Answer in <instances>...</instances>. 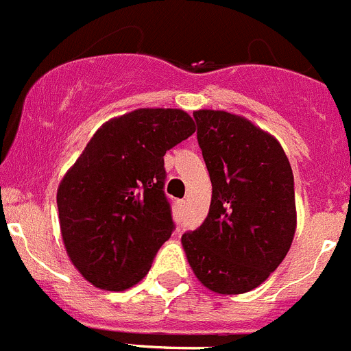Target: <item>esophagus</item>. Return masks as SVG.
<instances>
[{"label": "esophagus", "instance_id": "esophagus-1", "mask_svg": "<svg viewBox=\"0 0 351 351\" xmlns=\"http://www.w3.org/2000/svg\"><path fill=\"white\" fill-rule=\"evenodd\" d=\"M178 208L181 212H184V208H186V200H178Z\"/></svg>", "mask_w": 351, "mask_h": 351}]
</instances>
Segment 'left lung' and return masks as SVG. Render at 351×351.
<instances>
[{
    "label": "left lung",
    "mask_w": 351,
    "mask_h": 351,
    "mask_svg": "<svg viewBox=\"0 0 351 351\" xmlns=\"http://www.w3.org/2000/svg\"><path fill=\"white\" fill-rule=\"evenodd\" d=\"M212 182L208 215L182 234L189 266L217 294H243L278 268L295 231L294 176L275 137L226 111L193 112Z\"/></svg>",
    "instance_id": "left-lung-1"
}]
</instances>
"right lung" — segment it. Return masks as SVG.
<instances>
[{
	"mask_svg": "<svg viewBox=\"0 0 351 351\" xmlns=\"http://www.w3.org/2000/svg\"><path fill=\"white\" fill-rule=\"evenodd\" d=\"M193 132L181 109H136L102 125L64 176L62 240L90 284L125 291L149 271L176 230L163 156Z\"/></svg>",
	"mask_w": 351,
	"mask_h": 351,
	"instance_id": "1",
	"label": "right lung"
}]
</instances>
